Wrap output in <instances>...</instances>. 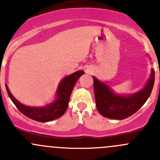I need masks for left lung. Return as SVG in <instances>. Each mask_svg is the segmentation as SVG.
<instances>
[{
  "mask_svg": "<svg viewBox=\"0 0 160 160\" xmlns=\"http://www.w3.org/2000/svg\"><path fill=\"white\" fill-rule=\"evenodd\" d=\"M93 78L96 106L100 114L108 118L122 120L139 110L149 98L154 85L155 71L152 70L151 77L146 87L130 96L115 94L105 83Z\"/></svg>",
  "mask_w": 160,
  "mask_h": 160,
  "instance_id": "1",
  "label": "left lung"
}]
</instances>
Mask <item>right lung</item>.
I'll use <instances>...</instances> for the list:
<instances>
[{
	"label": "right lung",
	"instance_id": "add662e5",
	"mask_svg": "<svg viewBox=\"0 0 160 160\" xmlns=\"http://www.w3.org/2000/svg\"><path fill=\"white\" fill-rule=\"evenodd\" d=\"M84 72L82 70L77 71L74 73L67 76L61 81L57 90L56 100L52 104H49L44 108H32L23 105L17 101L11 94L10 90L5 84L6 90L9 98L14 103L18 109L26 117L32 120L40 122H47L59 118L63 115L69 105V101L72 90L76 82L81 77Z\"/></svg>",
	"mask_w": 160,
	"mask_h": 160
}]
</instances>
